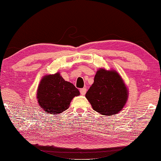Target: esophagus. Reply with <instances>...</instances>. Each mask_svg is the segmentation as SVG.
I'll list each match as a JSON object with an SVG mask.
<instances>
[{
	"label": "esophagus",
	"instance_id": "esophagus-1",
	"mask_svg": "<svg viewBox=\"0 0 161 161\" xmlns=\"http://www.w3.org/2000/svg\"><path fill=\"white\" fill-rule=\"evenodd\" d=\"M86 92V88H82L80 90V93L81 95H85V94Z\"/></svg>",
	"mask_w": 161,
	"mask_h": 161
}]
</instances>
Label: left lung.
<instances>
[{
  "mask_svg": "<svg viewBox=\"0 0 161 161\" xmlns=\"http://www.w3.org/2000/svg\"><path fill=\"white\" fill-rule=\"evenodd\" d=\"M128 94L124 80L117 71L99 68L85 97L94 111L103 115L111 116L122 110L128 99Z\"/></svg>",
  "mask_w": 161,
  "mask_h": 161,
  "instance_id": "1",
  "label": "left lung"
}]
</instances>
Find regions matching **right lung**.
<instances>
[{
	"label": "right lung",
	"instance_id": "right-lung-1",
	"mask_svg": "<svg viewBox=\"0 0 161 161\" xmlns=\"http://www.w3.org/2000/svg\"><path fill=\"white\" fill-rule=\"evenodd\" d=\"M80 94L73 84L65 81L57 72L43 76L38 86L36 98L45 113L58 114L67 110L72 99Z\"/></svg>",
	"mask_w": 161,
	"mask_h": 161
}]
</instances>
